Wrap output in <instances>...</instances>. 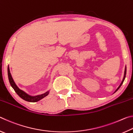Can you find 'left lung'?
I'll return each mask as SVG.
<instances>
[{
  "label": "left lung",
  "mask_w": 133,
  "mask_h": 133,
  "mask_svg": "<svg viewBox=\"0 0 133 133\" xmlns=\"http://www.w3.org/2000/svg\"><path fill=\"white\" fill-rule=\"evenodd\" d=\"M126 70H126V66H125V70H124V77H123V80H122V82H121V83H120V85H119V86L118 87V88L116 89V90L114 91V93H116V92L119 89V88H120V87H121V85H122V84L123 83V82H124V80H125V75H126Z\"/></svg>",
  "instance_id": "obj_1"
}]
</instances>
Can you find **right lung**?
I'll use <instances>...</instances> for the list:
<instances>
[{"instance_id":"obj_1","label":"right lung","mask_w":133,"mask_h":133,"mask_svg":"<svg viewBox=\"0 0 133 133\" xmlns=\"http://www.w3.org/2000/svg\"><path fill=\"white\" fill-rule=\"evenodd\" d=\"M8 78L9 80L10 84L12 86V88L14 89L16 93L18 96H19L20 97H21L22 99H23L24 100L27 101V102H39V100H42V98H43L45 97H46L49 94V92L50 90L46 91V93H43L42 94H39V95H36V96H31L29 95L28 93H26V92L22 90L21 89H20L19 87H17V85L16 84L15 82H14V80L13 79V77L12 75H11L9 67L8 66Z\"/></svg>"}]
</instances>
